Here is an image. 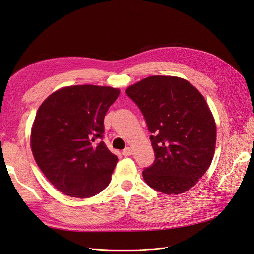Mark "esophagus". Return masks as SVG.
<instances>
[{
    "instance_id": "obj_1",
    "label": "esophagus",
    "mask_w": 254,
    "mask_h": 254,
    "mask_svg": "<svg viewBox=\"0 0 254 254\" xmlns=\"http://www.w3.org/2000/svg\"><path fill=\"white\" fill-rule=\"evenodd\" d=\"M122 153H123V156H125V157H128V156H130L132 153V149L130 148V147H126L124 150L122 151Z\"/></svg>"
}]
</instances>
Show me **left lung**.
<instances>
[{
  "instance_id": "left-lung-1",
  "label": "left lung",
  "mask_w": 254,
  "mask_h": 254,
  "mask_svg": "<svg viewBox=\"0 0 254 254\" xmlns=\"http://www.w3.org/2000/svg\"><path fill=\"white\" fill-rule=\"evenodd\" d=\"M125 92L151 133L156 158L143 171L145 182L166 195L193 188L210 167L216 144V125L204 97L175 76H149Z\"/></svg>"
}]
</instances>
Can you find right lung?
<instances>
[{"instance_id": "right-lung-1", "label": "right lung", "mask_w": 254, "mask_h": 254, "mask_svg": "<svg viewBox=\"0 0 254 254\" xmlns=\"http://www.w3.org/2000/svg\"><path fill=\"white\" fill-rule=\"evenodd\" d=\"M120 90L93 84L65 87L37 111L30 134L36 162L61 193L89 198L108 187L118 157L102 141L104 119Z\"/></svg>"}]
</instances>
